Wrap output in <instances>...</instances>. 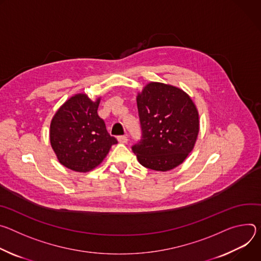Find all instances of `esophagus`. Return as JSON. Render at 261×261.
Wrapping results in <instances>:
<instances>
[{
	"mask_svg": "<svg viewBox=\"0 0 261 261\" xmlns=\"http://www.w3.org/2000/svg\"><path fill=\"white\" fill-rule=\"evenodd\" d=\"M118 141L120 142V143H127V141H128V139H127V137L126 136H118Z\"/></svg>",
	"mask_w": 261,
	"mask_h": 261,
	"instance_id": "obj_1",
	"label": "esophagus"
}]
</instances>
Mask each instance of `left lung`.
<instances>
[{"label": "left lung", "mask_w": 261, "mask_h": 261, "mask_svg": "<svg viewBox=\"0 0 261 261\" xmlns=\"http://www.w3.org/2000/svg\"><path fill=\"white\" fill-rule=\"evenodd\" d=\"M141 139L132 146L139 163L155 171L180 165L192 151L199 116L190 96L162 83H150L137 97Z\"/></svg>", "instance_id": "8db88e82"}]
</instances>
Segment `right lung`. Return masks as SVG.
Wrapping results in <instances>:
<instances>
[{"mask_svg": "<svg viewBox=\"0 0 261 261\" xmlns=\"http://www.w3.org/2000/svg\"><path fill=\"white\" fill-rule=\"evenodd\" d=\"M86 94L69 98L54 116L50 144L59 162L76 172H88L98 166L117 139L112 137L97 109Z\"/></svg>", "mask_w": 261, "mask_h": 261, "instance_id": "obj_1", "label": "right lung"}]
</instances>
